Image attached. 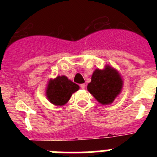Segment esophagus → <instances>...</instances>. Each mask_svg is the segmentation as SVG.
<instances>
[{
    "label": "esophagus",
    "instance_id": "1",
    "mask_svg": "<svg viewBox=\"0 0 157 157\" xmlns=\"http://www.w3.org/2000/svg\"><path fill=\"white\" fill-rule=\"evenodd\" d=\"M80 87H81L82 89H85L86 88V85H85V84H81V85H80Z\"/></svg>",
    "mask_w": 157,
    "mask_h": 157
}]
</instances>
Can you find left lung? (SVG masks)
Listing matches in <instances>:
<instances>
[{
    "mask_svg": "<svg viewBox=\"0 0 157 157\" xmlns=\"http://www.w3.org/2000/svg\"><path fill=\"white\" fill-rule=\"evenodd\" d=\"M123 86V80L120 72L107 64L104 69L94 71L87 90L100 104L109 105L121 93Z\"/></svg>",
    "mask_w": 157,
    "mask_h": 157,
    "instance_id": "obj_1",
    "label": "left lung"
}]
</instances>
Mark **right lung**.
<instances>
[{
	"label": "right lung",
	"instance_id": "1",
	"mask_svg": "<svg viewBox=\"0 0 157 157\" xmlns=\"http://www.w3.org/2000/svg\"><path fill=\"white\" fill-rule=\"evenodd\" d=\"M79 90L75 84L65 75L50 78L46 86L45 96L48 101L56 106H63L70 100L72 94Z\"/></svg>",
	"mask_w": 157,
	"mask_h": 157
}]
</instances>
